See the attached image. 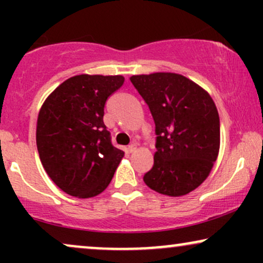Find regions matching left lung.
Here are the masks:
<instances>
[{
    "mask_svg": "<svg viewBox=\"0 0 263 263\" xmlns=\"http://www.w3.org/2000/svg\"><path fill=\"white\" fill-rule=\"evenodd\" d=\"M123 81L121 75H77L42 105L35 132L39 158L55 185L71 197L101 194L125 156L104 123L105 104Z\"/></svg>",
    "mask_w": 263,
    "mask_h": 263,
    "instance_id": "1",
    "label": "left lung"
}]
</instances>
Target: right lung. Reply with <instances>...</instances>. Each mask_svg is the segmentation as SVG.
<instances>
[{
    "instance_id": "add662e5",
    "label": "right lung",
    "mask_w": 263,
    "mask_h": 263,
    "mask_svg": "<svg viewBox=\"0 0 263 263\" xmlns=\"http://www.w3.org/2000/svg\"><path fill=\"white\" fill-rule=\"evenodd\" d=\"M129 80L156 123L157 152L144 183L159 194H188L206 179L219 155L220 121L213 99L179 74L134 75Z\"/></svg>"
}]
</instances>
